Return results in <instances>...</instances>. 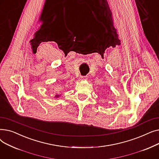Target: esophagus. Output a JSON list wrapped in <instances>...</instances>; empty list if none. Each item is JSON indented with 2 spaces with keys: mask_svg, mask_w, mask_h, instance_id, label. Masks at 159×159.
Returning a JSON list of instances; mask_svg holds the SVG:
<instances>
[{
  "mask_svg": "<svg viewBox=\"0 0 159 159\" xmlns=\"http://www.w3.org/2000/svg\"><path fill=\"white\" fill-rule=\"evenodd\" d=\"M88 79V77L87 76H81L79 78V80H85Z\"/></svg>",
  "mask_w": 159,
  "mask_h": 159,
  "instance_id": "esophagus-1",
  "label": "esophagus"
}]
</instances>
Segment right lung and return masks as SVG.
I'll return each mask as SVG.
<instances>
[{
	"label": "right lung",
	"instance_id": "obj_1",
	"mask_svg": "<svg viewBox=\"0 0 159 159\" xmlns=\"http://www.w3.org/2000/svg\"><path fill=\"white\" fill-rule=\"evenodd\" d=\"M60 96H61V95H59V94H57H57L55 95V98H58V97H59Z\"/></svg>",
	"mask_w": 159,
	"mask_h": 159
}]
</instances>
